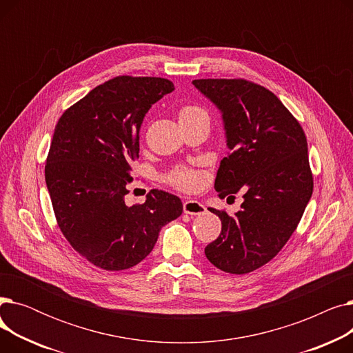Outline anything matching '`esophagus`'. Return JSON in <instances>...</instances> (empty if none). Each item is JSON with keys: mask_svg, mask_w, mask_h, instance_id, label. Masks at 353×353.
<instances>
[{"mask_svg": "<svg viewBox=\"0 0 353 353\" xmlns=\"http://www.w3.org/2000/svg\"><path fill=\"white\" fill-rule=\"evenodd\" d=\"M183 212L186 214H192V216H197V214H205L206 213V208L201 205V203L196 201V200H188L183 203Z\"/></svg>", "mask_w": 353, "mask_h": 353, "instance_id": "esophagus-1", "label": "esophagus"}]
</instances>
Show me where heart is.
<instances>
[{
    "label": "heart",
    "mask_w": 353,
    "mask_h": 353,
    "mask_svg": "<svg viewBox=\"0 0 353 353\" xmlns=\"http://www.w3.org/2000/svg\"><path fill=\"white\" fill-rule=\"evenodd\" d=\"M179 119L181 123V121H192V120H199V119L209 120V116H208L205 108H201L194 104H188V105H183L180 108ZM167 181H169L172 186H174L179 190L193 192L200 186L201 177L194 170H190V169H188V167L179 165V167H176V169H173L169 174H167Z\"/></svg>",
    "instance_id": "obj_1"
}]
</instances>
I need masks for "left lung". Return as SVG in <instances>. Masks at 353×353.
I'll list each match as a JSON object with an SVG mask.
<instances>
[{
    "mask_svg": "<svg viewBox=\"0 0 353 353\" xmlns=\"http://www.w3.org/2000/svg\"><path fill=\"white\" fill-rule=\"evenodd\" d=\"M221 111L228 157L214 189L220 199L242 190L234 216L209 209L221 232L205 249L217 269L245 274L282 250L298 228L313 192L307 141L302 125L272 91L243 79L193 80Z\"/></svg>",
    "mask_w": 353,
    "mask_h": 353,
    "instance_id": "left-lung-1",
    "label": "left lung"
}]
</instances>
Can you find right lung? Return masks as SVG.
I'll list each match as a JSON object with an SVG mask.
<instances>
[{
	"label": "right lung",
	"mask_w": 353,
	"mask_h": 353,
	"mask_svg": "<svg viewBox=\"0 0 353 353\" xmlns=\"http://www.w3.org/2000/svg\"><path fill=\"white\" fill-rule=\"evenodd\" d=\"M174 90L160 77L119 76L67 108L54 130L46 183L59 228L72 249L104 270L139 265L160 229L177 219V196L153 189L127 206L140 127L152 104Z\"/></svg>",
	"instance_id": "1"
}]
</instances>
